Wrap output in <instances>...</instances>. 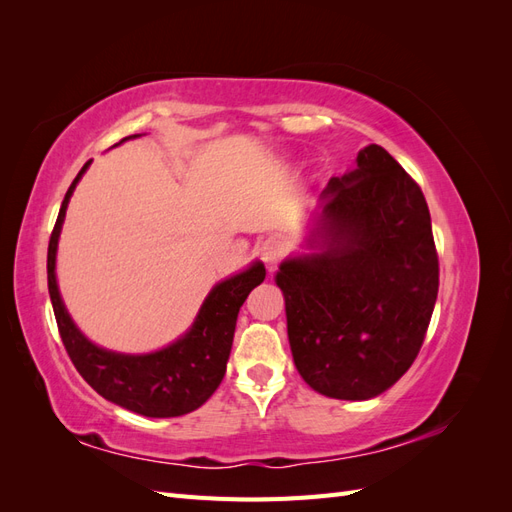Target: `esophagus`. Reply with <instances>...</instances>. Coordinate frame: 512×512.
Segmentation results:
<instances>
[{"mask_svg":"<svg viewBox=\"0 0 512 512\" xmlns=\"http://www.w3.org/2000/svg\"><path fill=\"white\" fill-rule=\"evenodd\" d=\"M286 254H288V243L282 237H267L258 247V256L262 262H265L269 271H273L277 265H280V260Z\"/></svg>","mask_w":512,"mask_h":512,"instance_id":"34e87169","label":"esophagus"}]
</instances>
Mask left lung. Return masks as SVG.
Returning <instances> with one entry per match:
<instances>
[{"label": "left lung", "mask_w": 512, "mask_h": 512, "mask_svg": "<svg viewBox=\"0 0 512 512\" xmlns=\"http://www.w3.org/2000/svg\"><path fill=\"white\" fill-rule=\"evenodd\" d=\"M322 200L309 239L322 252L288 258L275 275L292 359L320 395L371 399L410 369L438 299L427 200L380 145L361 149Z\"/></svg>", "instance_id": "8db88e82"}]
</instances>
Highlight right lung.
<instances>
[{
    "label": "right lung",
    "mask_w": 512,
    "mask_h": 512,
    "mask_svg": "<svg viewBox=\"0 0 512 512\" xmlns=\"http://www.w3.org/2000/svg\"><path fill=\"white\" fill-rule=\"evenodd\" d=\"M128 138H123V141H128ZM89 164L91 160L79 170V175L74 177L66 192L51 232L49 254H46L49 294L61 342H64L76 371L104 399L151 418L188 414L203 406L220 386L226 374L239 309L252 288L265 280V265L254 262L247 271L228 277L215 286L200 307L192 329L168 348L151 354H119L94 346L76 329L64 301L59 297L55 280V254L61 224H64L76 183Z\"/></svg>",
    "instance_id": "add662e5"
}]
</instances>
